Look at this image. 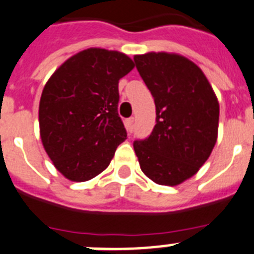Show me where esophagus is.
<instances>
[{
  "label": "esophagus",
  "mask_w": 254,
  "mask_h": 254,
  "mask_svg": "<svg viewBox=\"0 0 254 254\" xmlns=\"http://www.w3.org/2000/svg\"><path fill=\"white\" fill-rule=\"evenodd\" d=\"M126 128H127V131L128 132H132L134 128V118L133 117H131V118H128V120H126Z\"/></svg>",
  "instance_id": "34e87169"
}]
</instances>
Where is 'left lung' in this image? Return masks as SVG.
<instances>
[{"label": "left lung", "instance_id": "8db88e82", "mask_svg": "<svg viewBox=\"0 0 254 254\" xmlns=\"http://www.w3.org/2000/svg\"><path fill=\"white\" fill-rule=\"evenodd\" d=\"M133 61L156 107V125L134 141V152L152 182L177 186L198 172L216 143V95L201 68L182 56L151 52Z\"/></svg>", "mask_w": 254, "mask_h": 254}]
</instances>
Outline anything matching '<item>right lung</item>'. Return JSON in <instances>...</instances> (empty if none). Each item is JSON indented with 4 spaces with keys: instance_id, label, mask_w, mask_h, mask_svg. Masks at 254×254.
I'll return each instance as SVG.
<instances>
[{
    "instance_id": "right-lung-1",
    "label": "right lung",
    "mask_w": 254,
    "mask_h": 254,
    "mask_svg": "<svg viewBox=\"0 0 254 254\" xmlns=\"http://www.w3.org/2000/svg\"><path fill=\"white\" fill-rule=\"evenodd\" d=\"M133 67L121 52L89 48L68 58L44 86L40 137L55 167L69 181L100 174L127 138L118 114V82Z\"/></svg>"
}]
</instances>
